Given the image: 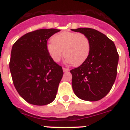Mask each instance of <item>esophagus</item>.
<instances>
[{"mask_svg":"<svg viewBox=\"0 0 130 130\" xmlns=\"http://www.w3.org/2000/svg\"><path fill=\"white\" fill-rule=\"evenodd\" d=\"M63 71H64V72H67V71H69V69H67V68H65V67H63Z\"/></svg>","mask_w":130,"mask_h":130,"instance_id":"34e87169","label":"esophagus"}]
</instances>
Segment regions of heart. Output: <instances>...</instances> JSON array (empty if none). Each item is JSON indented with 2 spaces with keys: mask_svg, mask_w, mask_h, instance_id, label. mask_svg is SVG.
<instances>
[{
  "mask_svg": "<svg viewBox=\"0 0 130 130\" xmlns=\"http://www.w3.org/2000/svg\"><path fill=\"white\" fill-rule=\"evenodd\" d=\"M51 42L47 44L46 50L55 62L61 60L63 51L67 62L79 66L86 60L90 52V41L84 34L62 31L53 36Z\"/></svg>",
  "mask_w": 130,
  "mask_h": 130,
  "instance_id": "heart-1",
  "label": "heart"
}]
</instances>
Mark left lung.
Listing matches in <instances>:
<instances>
[{
    "mask_svg": "<svg viewBox=\"0 0 130 130\" xmlns=\"http://www.w3.org/2000/svg\"><path fill=\"white\" fill-rule=\"evenodd\" d=\"M71 30L84 34L91 44L86 60L70 71L73 90L80 99L99 101L109 92L116 79L119 55L115 45L107 36L94 29L80 27Z\"/></svg>",
    "mask_w": 130,
    "mask_h": 130,
    "instance_id": "left-lung-1",
    "label": "left lung"
}]
</instances>
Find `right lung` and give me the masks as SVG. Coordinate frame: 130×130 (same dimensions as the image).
I'll return each mask as SVG.
<instances>
[{
	"label": "right lung",
	"instance_id": "add662e5",
	"mask_svg": "<svg viewBox=\"0 0 130 130\" xmlns=\"http://www.w3.org/2000/svg\"><path fill=\"white\" fill-rule=\"evenodd\" d=\"M60 31L40 29L25 34L11 50L9 68L17 92L27 103L46 105L56 98L63 75L62 67L47 52V41Z\"/></svg>",
	"mask_w": 130,
	"mask_h": 130
}]
</instances>
